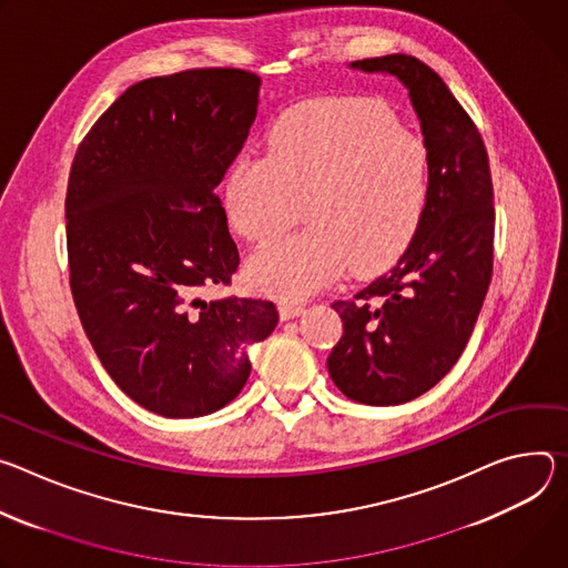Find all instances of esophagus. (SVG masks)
Instances as JSON below:
<instances>
[{
	"label": "esophagus",
	"mask_w": 568,
	"mask_h": 568,
	"mask_svg": "<svg viewBox=\"0 0 568 568\" xmlns=\"http://www.w3.org/2000/svg\"><path fill=\"white\" fill-rule=\"evenodd\" d=\"M304 313V306L302 304H295V302H280V318L282 321H291V318H297Z\"/></svg>",
	"instance_id": "obj_1"
}]
</instances>
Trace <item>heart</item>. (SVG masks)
<instances>
[{"mask_svg":"<svg viewBox=\"0 0 568 568\" xmlns=\"http://www.w3.org/2000/svg\"><path fill=\"white\" fill-rule=\"evenodd\" d=\"M223 199L250 241L291 227L304 205L308 227L266 243L245 266L257 291L304 297L347 266L369 275L402 257L426 210L428 158L382 101L318 99L273 125L264 158L232 162Z\"/></svg>","mask_w":568,"mask_h":568,"instance_id":"b5f03b06","label":"heart"}]
</instances>
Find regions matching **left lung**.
Masks as SVG:
<instances>
[{
    "mask_svg": "<svg viewBox=\"0 0 568 568\" xmlns=\"http://www.w3.org/2000/svg\"><path fill=\"white\" fill-rule=\"evenodd\" d=\"M408 92L428 158V201L399 262L354 300L332 304L343 338L327 358L338 390L397 406L430 390L460 358L491 280L494 194L474 121L422 60L393 53L349 62Z\"/></svg>",
    "mask_w": 568,
    "mask_h": 568,
    "instance_id": "1",
    "label": "left lung"
}]
</instances>
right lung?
Masks as SVG:
<instances>
[{"instance_id": "right-lung-1", "label": "right lung", "mask_w": 568, "mask_h": 568, "mask_svg": "<svg viewBox=\"0 0 568 568\" xmlns=\"http://www.w3.org/2000/svg\"><path fill=\"white\" fill-rule=\"evenodd\" d=\"M260 77L192 70L125 90L81 142L68 184L70 286L112 382L162 417L230 404L247 349L280 313L268 300H203L239 250L216 186L257 116Z\"/></svg>"}]
</instances>
